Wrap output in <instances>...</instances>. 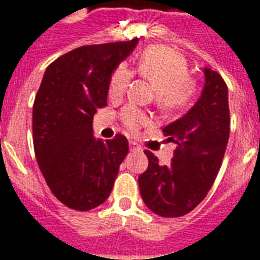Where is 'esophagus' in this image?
I'll use <instances>...</instances> for the list:
<instances>
[{
    "mask_svg": "<svg viewBox=\"0 0 260 260\" xmlns=\"http://www.w3.org/2000/svg\"><path fill=\"white\" fill-rule=\"evenodd\" d=\"M128 147H130V151H132V152H141V151H143V148H141L136 141H130V143H128Z\"/></svg>",
    "mask_w": 260,
    "mask_h": 260,
    "instance_id": "34e87169",
    "label": "esophagus"
}]
</instances>
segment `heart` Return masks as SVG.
<instances>
[{"mask_svg": "<svg viewBox=\"0 0 260 260\" xmlns=\"http://www.w3.org/2000/svg\"><path fill=\"white\" fill-rule=\"evenodd\" d=\"M137 69L138 73L158 91L156 101L160 109L166 112L180 111L190 104L195 92V83L190 77L187 60L181 54L166 47H149L140 55ZM130 80L132 72L124 65L117 66L109 79V98H122ZM122 119L133 132L149 123L148 116L134 107L126 108Z\"/></svg>", "mask_w": 260, "mask_h": 260, "instance_id": "obj_1", "label": "heart"}]
</instances>
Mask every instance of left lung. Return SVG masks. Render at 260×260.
Wrapping results in <instances>:
<instances>
[{"mask_svg":"<svg viewBox=\"0 0 260 260\" xmlns=\"http://www.w3.org/2000/svg\"><path fill=\"white\" fill-rule=\"evenodd\" d=\"M205 84L190 111L164 128L176 144L169 166L159 165L152 152L148 169L138 177L140 194L162 217L187 215L204 200L215 181L230 136L229 91L221 76L204 68Z\"/></svg>","mask_w":260,"mask_h":260,"instance_id":"8db88e82","label":"left lung"}]
</instances>
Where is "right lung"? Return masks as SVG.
I'll return each instance as SVG.
<instances>
[{
  "mask_svg": "<svg viewBox=\"0 0 260 260\" xmlns=\"http://www.w3.org/2000/svg\"><path fill=\"white\" fill-rule=\"evenodd\" d=\"M137 43L79 47L45 70L33 105L34 152L52 194L70 209L104 204L127 155L122 134L107 141L94 137L92 117L107 105L113 70Z\"/></svg>",
  "mask_w": 260,
  "mask_h": 260,
  "instance_id": "obj_1",
  "label": "right lung"
}]
</instances>
